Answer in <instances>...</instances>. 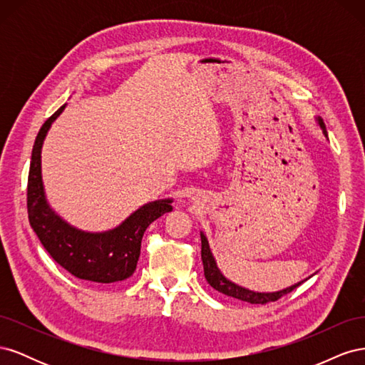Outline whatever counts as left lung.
Listing matches in <instances>:
<instances>
[{
    "mask_svg": "<svg viewBox=\"0 0 365 365\" xmlns=\"http://www.w3.org/2000/svg\"><path fill=\"white\" fill-rule=\"evenodd\" d=\"M315 123H317V126L319 129H322L326 140H329L324 121L319 118V117H315ZM201 257H202V264H204V275H205V279H207L208 284L212 286V288H215L216 291L222 292V294H225L228 297H235V298H237V300L248 302L251 304H264V303H268V302L279 300L280 297H283L284 294H289L291 291H294L297 288V286H300L304 280L309 279L307 277V279H304L302 282H297V283L288 286V288H283L280 291H274V292L252 291V289L245 288V286H240V284H237L235 282H231L230 279H227L225 275L222 274V271L219 269L217 263H216V259H215L213 252H212V248H210L208 239L204 235V231H201Z\"/></svg>",
    "mask_w": 365,
    "mask_h": 365,
    "instance_id": "obj_1",
    "label": "left lung"
}]
</instances>
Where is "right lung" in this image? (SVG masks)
Instances as JSON below:
<instances>
[{
    "mask_svg": "<svg viewBox=\"0 0 365 365\" xmlns=\"http://www.w3.org/2000/svg\"><path fill=\"white\" fill-rule=\"evenodd\" d=\"M65 108L67 103L42 125L31 150L27 185L30 225L50 256L74 277L96 283L126 280L137 268L146 228L164 213L172 212L173 200L165 197L143 204L123 222L106 231H85L59 216L47 200L41 153L51 125Z\"/></svg>",
    "mask_w": 365,
    "mask_h": 365,
    "instance_id": "add662e5",
    "label": "right lung"
}]
</instances>
